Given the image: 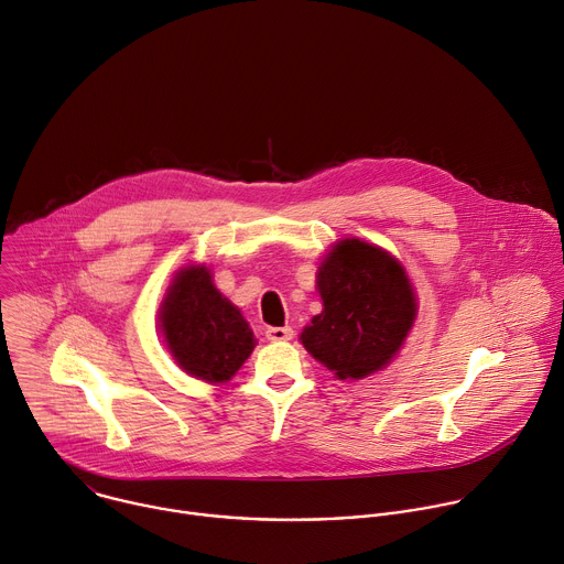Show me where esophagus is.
Wrapping results in <instances>:
<instances>
[{"label":"esophagus","instance_id":"34e87169","mask_svg":"<svg viewBox=\"0 0 564 564\" xmlns=\"http://www.w3.org/2000/svg\"><path fill=\"white\" fill-rule=\"evenodd\" d=\"M265 337L270 339V341H290L292 337H294V330L292 328H268L265 330Z\"/></svg>","mask_w":564,"mask_h":564}]
</instances>
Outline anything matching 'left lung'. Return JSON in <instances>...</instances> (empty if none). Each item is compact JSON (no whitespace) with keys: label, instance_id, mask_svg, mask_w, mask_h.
Here are the masks:
<instances>
[{"label":"left lung","instance_id":"left-lung-1","mask_svg":"<svg viewBox=\"0 0 564 564\" xmlns=\"http://www.w3.org/2000/svg\"><path fill=\"white\" fill-rule=\"evenodd\" d=\"M321 314L303 328V348L339 379H364L390 364L417 316L409 274L390 252L344 238L321 261Z\"/></svg>","mask_w":564,"mask_h":564}]
</instances>
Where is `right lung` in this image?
<instances>
[{
  "mask_svg": "<svg viewBox=\"0 0 564 564\" xmlns=\"http://www.w3.org/2000/svg\"><path fill=\"white\" fill-rule=\"evenodd\" d=\"M160 330L176 364L209 383L229 381L257 346L246 316L216 290L205 265L174 276L160 305Z\"/></svg>",
  "mask_w": 564,
  "mask_h": 564,
  "instance_id": "add662e5",
  "label": "right lung"
}]
</instances>
